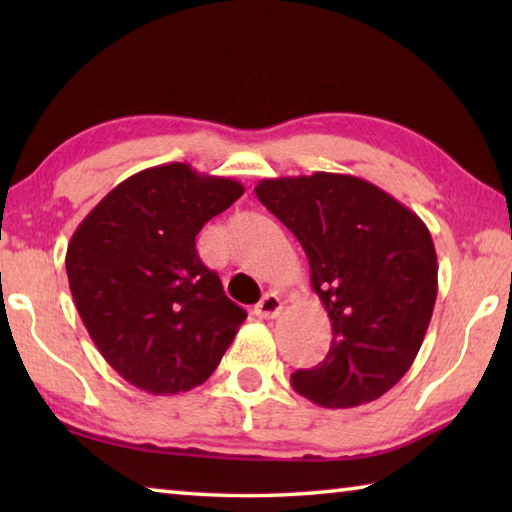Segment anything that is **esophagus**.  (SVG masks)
I'll use <instances>...</instances> for the list:
<instances>
[{
	"label": "esophagus",
	"mask_w": 512,
	"mask_h": 512,
	"mask_svg": "<svg viewBox=\"0 0 512 512\" xmlns=\"http://www.w3.org/2000/svg\"><path fill=\"white\" fill-rule=\"evenodd\" d=\"M280 311H282V300L280 296H275V293H266V296L255 305V316L264 320L277 318L280 316Z\"/></svg>",
	"instance_id": "34e87169"
}]
</instances>
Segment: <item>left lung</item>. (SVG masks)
<instances>
[{
	"label": "left lung",
	"mask_w": 512,
	"mask_h": 512,
	"mask_svg": "<svg viewBox=\"0 0 512 512\" xmlns=\"http://www.w3.org/2000/svg\"><path fill=\"white\" fill-rule=\"evenodd\" d=\"M255 194L296 235L332 345L293 391L325 409L377 400L400 381L427 334L438 262L427 225L384 189L348 173L264 178Z\"/></svg>",
	"instance_id": "left-lung-1"
}]
</instances>
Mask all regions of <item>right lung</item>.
Instances as JSON below:
<instances>
[{
    "label": "right lung",
    "instance_id": "add662e5",
    "mask_svg": "<svg viewBox=\"0 0 512 512\" xmlns=\"http://www.w3.org/2000/svg\"><path fill=\"white\" fill-rule=\"evenodd\" d=\"M241 194L232 178L160 164L103 196L69 239L65 268L83 325L140 391L201 386L246 320L196 253L203 225Z\"/></svg>",
    "mask_w": 512,
    "mask_h": 512
}]
</instances>
